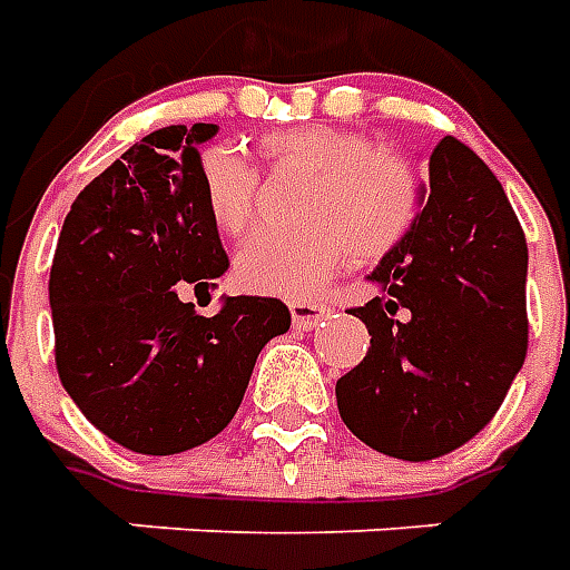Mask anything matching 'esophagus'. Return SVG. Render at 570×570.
<instances>
[{"label": "esophagus", "instance_id": "1", "mask_svg": "<svg viewBox=\"0 0 570 570\" xmlns=\"http://www.w3.org/2000/svg\"><path fill=\"white\" fill-rule=\"evenodd\" d=\"M326 305L323 302H289V314H293V323H296V330H311L314 323L323 321L326 317Z\"/></svg>", "mask_w": 570, "mask_h": 570}]
</instances>
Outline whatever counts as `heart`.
Returning <instances> with one entry per match:
<instances>
[{
    "instance_id": "obj_1",
    "label": "heart",
    "mask_w": 570,
    "mask_h": 570,
    "mask_svg": "<svg viewBox=\"0 0 570 570\" xmlns=\"http://www.w3.org/2000/svg\"><path fill=\"white\" fill-rule=\"evenodd\" d=\"M268 158L317 174L302 228H265L235 256L237 284L262 296L305 298L357 259H382L415 228L419 176L406 158L375 149L345 128L281 130L262 140ZM200 191L223 235H240L259 213V174L237 151L216 146L200 158Z\"/></svg>"
}]
</instances>
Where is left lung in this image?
<instances>
[{
  "instance_id": "8db88e82",
  "label": "left lung",
  "mask_w": 570,
  "mask_h": 570,
  "mask_svg": "<svg viewBox=\"0 0 570 570\" xmlns=\"http://www.w3.org/2000/svg\"><path fill=\"white\" fill-rule=\"evenodd\" d=\"M525 235L501 183L442 137L415 228L370 274L379 296L351 311L372 338L335 384L347 430L403 461L473 440L525 363Z\"/></svg>"
}]
</instances>
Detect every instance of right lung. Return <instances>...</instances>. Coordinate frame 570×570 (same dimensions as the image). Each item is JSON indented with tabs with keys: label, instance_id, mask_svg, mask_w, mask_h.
I'll return each mask as SVG.
<instances>
[{
	"label": "right lung",
	"instance_id": "obj_1",
	"mask_svg": "<svg viewBox=\"0 0 570 570\" xmlns=\"http://www.w3.org/2000/svg\"><path fill=\"white\" fill-rule=\"evenodd\" d=\"M216 125L134 142L72 200L48 298L57 375L94 428L140 454H176L235 419L259 351L289 330L281 298L225 296L204 317L186 289L228 272L200 191Z\"/></svg>",
	"mask_w": 570,
	"mask_h": 570
}]
</instances>
